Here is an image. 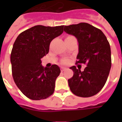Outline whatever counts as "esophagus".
<instances>
[{
  "instance_id": "obj_1",
  "label": "esophagus",
  "mask_w": 122,
  "mask_h": 122,
  "mask_svg": "<svg viewBox=\"0 0 122 122\" xmlns=\"http://www.w3.org/2000/svg\"><path fill=\"white\" fill-rule=\"evenodd\" d=\"M66 69V67H64V66H61V71H65Z\"/></svg>"
}]
</instances>
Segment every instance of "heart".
I'll list each match as a JSON object with an SVG mask.
<instances>
[{
  "label": "heart",
  "instance_id": "b5f03b06",
  "mask_svg": "<svg viewBox=\"0 0 122 122\" xmlns=\"http://www.w3.org/2000/svg\"><path fill=\"white\" fill-rule=\"evenodd\" d=\"M69 36H67V37H69ZM69 62H70V60H69V59H63L61 61V63L63 64H68Z\"/></svg>",
  "mask_w": 122,
  "mask_h": 122
}]
</instances>
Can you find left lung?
Returning <instances> with one entry per match:
<instances>
[{
  "label": "left lung",
  "instance_id": "8db88e82",
  "mask_svg": "<svg viewBox=\"0 0 122 122\" xmlns=\"http://www.w3.org/2000/svg\"><path fill=\"white\" fill-rule=\"evenodd\" d=\"M64 31L74 36L78 42L76 63L86 64L84 71L75 66L74 74L68 80L70 90L78 97L93 96L101 90L111 68L109 42L101 30L87 23L64 27Z\"/></svg>",
  "mask_w": 122,
  "mask_h": 122
}]
</instances>
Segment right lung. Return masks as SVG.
<instances>
[{
	"label": "right lung",
	"mask_w": 122,
	"mask_h": 122,
	"mask_svg": "<svg viewBox=\"0 0 122 122\" xmlns=\"http://www.w3.org/2000/svg\"><path fill=\"white\" fill-rule=\"evenodd\" d=\"M64 25H36L20 33L13 45L10 61L17 87L32 100L44 99L53 94L61 70L57 65L44 67L41 59L49 52L51 40L63 32Z\"/></svg>",
	"instance_id": "1"
}]
</instances>
